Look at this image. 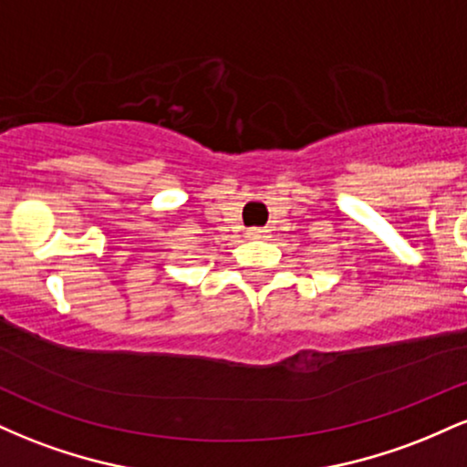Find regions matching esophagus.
<instances>
[{
    "mask_svg": "<svg viewBox=\"0 0 467 467\" xmlns=\"http://www.w3.org/2000/svg\"><path fill=\"white\" fill-rule=\"evenodd\" d=\"M267 230L265 228H248L245 230V237L248 239H265Z\"/></svg>",
    "mask_w": 467,
    "mask_h": 467,
    "instance_id": "obj_1",
    "label": "esophagus"
}]
</instances>
